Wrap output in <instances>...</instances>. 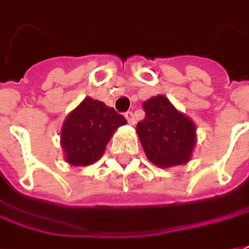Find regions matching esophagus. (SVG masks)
Returning <instances> with one entry per match:
<instances>
[{"label":"esophagus","mask_w":249,"mask_h":249,"mask_svg":"<svg viewBox=\"0 0 249 249\" xmlns=\"http://www.w3.org/2000/svg\"><path fill=\"white\" fill-rule=\"evenodd\" d=\"M125 118H126V121L129 123L131 125L135 124V114H133L132 111H128V113H125Z\"/></svg>","instance_id":"esophagus-1"}]
</instances>
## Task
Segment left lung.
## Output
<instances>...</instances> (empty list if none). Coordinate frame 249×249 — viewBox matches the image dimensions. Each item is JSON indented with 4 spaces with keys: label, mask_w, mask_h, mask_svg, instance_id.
<instances>
[{
    "label": "left lung",
    "mask_w": 249,
    "mask_h": 249,
    "mask_svg": "<svg viewBox=\"0 0 249 249\" xmlns=\"http://www.w3.org/2000/svg\"><path fill=\"white\" fill-rule=\"evenodd\" d=\"M146 117L136 132L146 157L159 168L187 164L197 143L196 124L179 111L164 95L151 96L143 103Z\"/></svg>",
    "instance_id": "obj_1"
}]
</instances>
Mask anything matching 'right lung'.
Masks as SVG:
<instances>
[{"instance_id":"1","label":"right lung","mask_w":249,"mask_h":249,"mask_svg":"<svg viewBox=\"0 0 249 249\" xmlns=\"http://www.w3.org/2000/svg\"><path fill=\"white\" fill-rule=\"evenodd\" d=\"M126 120L113 107L89 96L69 113L60 131L66 162L87 167L96 162L106 150L113 133Z\"/></svg>"}]
</instances>
